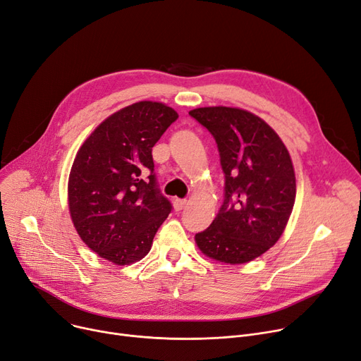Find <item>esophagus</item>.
<instances>
[{
	"instance_id": "1",
	"label": "esophagus",
	"mask_w": 361,
	"mask_h": 361,
	"mask_svg": "<svg viewBox=\"0 0 361 361\" xmlns=\"http://www.w3.org/2000/svg\"><path fill=\"white\" fill-rule=\"evenodd\" d=\"M185 204H187V200H185V199H174V207H176V211L184 209Z\"/></svg>"
}]
</instances>
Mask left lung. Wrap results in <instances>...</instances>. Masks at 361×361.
Segmentation results:
<instances>
[{
    "label": "left lung",
    "mask_w": 361,
    "mask_h": 361,
    "mask_svg": "<svg viewBox=\"0 0 361 361\" xmlns=\"http://www.w3.org/2000/svg\"><path fill=\"white\" fill-rule=\"evenodd\" d=\"M188 114L214 136L225 174L221 209L196 234V244L215 260L247 263L286 230L295 202L291 157L276 133L249 111L206 106Z\"/></svg>",
    "instance_id": "obj_1"
}]
</instances>
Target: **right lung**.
Segmentation results:
<instances>
[{"instance_id":"right-lung-1","label":"right lung","mask_w":361,"mask_h":361,"mask_svg":"<svg viewBox=\"0 0 361 361\" xmlns=\"http://www.w3.org/2000/svg\"><path fill=\"white\" fill-rule=\"evenodd\" d=\"M177 118L161 102L128 105L94 128L74 158L68 178L74 228L114 264L143 259L173 209L159 190L152 147Z\"/></svg>"}]
</instances>
